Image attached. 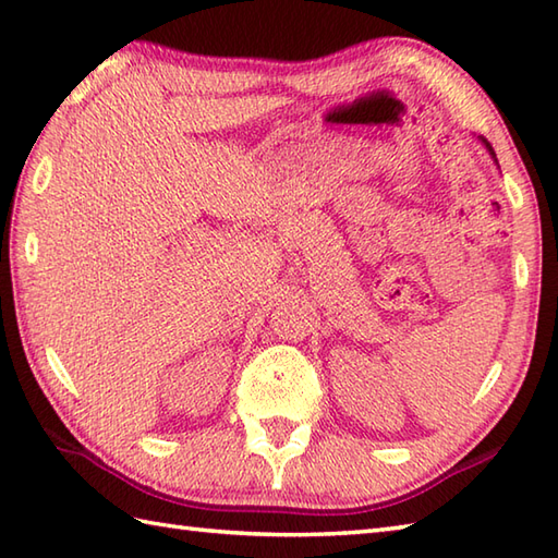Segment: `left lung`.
I'll return each mask as SVG.
<instances>
[{"label":"left lung","mask_w":558,"mask_h":558,"mask_svg":"<svg viewBox=\"0 0 558 558\" xmlns=\"http://www.w3.org/2000/svg\"><path fill=\"white\" fill-rule=\"evenodd\" d=\"M482 141H484V138H482ZM484 146H487V148H489V153H492V158H494V160H496V153H494V148H492V146H489V144H487V141H484Z\"/></svg>","instance_id":"left-lung-1"}]
</instances>
